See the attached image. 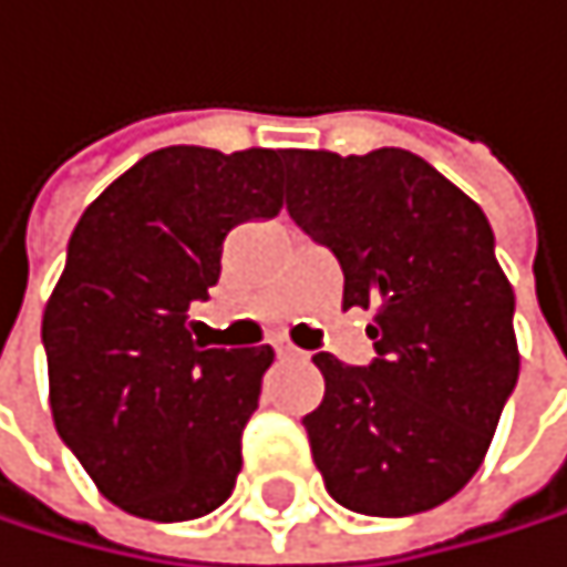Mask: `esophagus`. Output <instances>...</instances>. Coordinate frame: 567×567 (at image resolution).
I'll return each mask as SVG.
<instances>
[{
    "label": "esophagus",
    "mask_w": 567,
    "mask_h": 567,
    "mask_svg": "<svg viewBox=\"0 0 567 567\" xmlns=\"http://www.w3.org/2000/svg\"><path fill=\"white\" fill-rule=\"evenodd\" d=\"M274 348H277V354H280V358H300V354H303L300 348H293V344H290V341H284V338H280Z\"/></svg>",
    "instance_id": "esophagus-1"
}]
</instances>
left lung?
Returning <instances> with one entry per match:
<instances>
[{"label":"left lung","mask_w":567,"mask_h":567,"mask_svg":"<svg viewBox=\"0 0 567 567\" xmlns=\"http://www.w3.org/2000/svg\"><path fill=\"white\" fill-rule=\"evenodd\" d=\"M287 213L334 252L341 307H372L379 358L315 354L324 402L303 415L328 494L405 517L456 497L517 385L514 290L466 192L402 148L290 152Z\"/></svg>","instance_id":"1"}]
</instances>
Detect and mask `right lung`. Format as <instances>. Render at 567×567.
I'll return each mask as SVG.
<instances>
[{
	"instance_id": "right-lung-1",
	"label": "right lung",
	"mask_w": 567,
	"mask_h": 567,
	"mask_svg": "<svg viewBox=\"0 0 567 567\" xmlns=\"http://www.w3.org/2000/svg\"><path fill=\"white\" fill-rule=\"evenodd\" d=\"M287 152L175 145L83 209L43 310L60 440L121 511L192 520L236 487L243 430L274 348H199L188 307L219 280L223 239L284 209Z\"/></svg>"
}]
</instances>
